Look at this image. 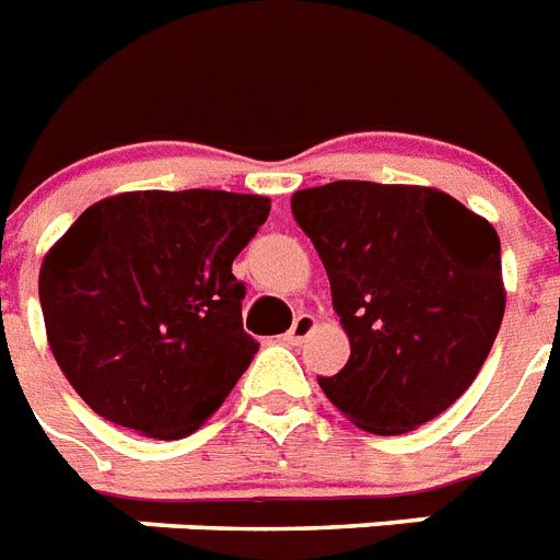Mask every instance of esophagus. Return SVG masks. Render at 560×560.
Returning <instances> with one entry per match:
<instances>
[{"mask_svg": "<svg viewBox=\"0 0 560 560\" xmlns=\"http://www.w3.org/2000/svg\"><path fill=\"white\" fill-rule=\"evenodd\" d=\"M314 326H317V320H314V314H303V312H300L298 317H294V323H291V329L285 331V343H289V346H300V343H303V340H306L308 335H312Z\"/></svg>", "mask_w": 560, "mask_h": 560, "instance_id": "1", "label": "esophagus"}]
</instances>
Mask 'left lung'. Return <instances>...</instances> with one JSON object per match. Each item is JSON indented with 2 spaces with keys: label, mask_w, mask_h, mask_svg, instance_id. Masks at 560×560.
<instances>
[{
  "label": "left lung",
  "mask_w": 560,
  "mask_h": 560,
  "mask_svg": "<svg viewBox=\"0 0 560 560\" xmlns=\"http://www.w3.org/2000/svg\"><path fill=\"white\" fill-rule=\"evenodd\" d=\"M320 254L349 363L317 377L374 435L446 412L478 377L506 306L498 231L450 194L337 179L291 197Z\"/></svg>",
  "instance_id": "1"
}]
</instances>
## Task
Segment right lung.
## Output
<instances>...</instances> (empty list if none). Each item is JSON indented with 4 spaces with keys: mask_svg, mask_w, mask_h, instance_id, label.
Listing matches in <instances>:
<instances>
[{
    "mask_svg": "<svg viewBox=\"0 0 560 560\" xmlns=\"http://www.w3.org/2000/svg\"><path fill=\"white\" fill-rule=\"evenodd\" d=\"M269 211L257 194L128 191L85 208L45 254L50 352L96 415L177 441L223 406L257 354L231 262Z\"/></svg>",
    "mask_w": 560,
    "mask_h": 560,
    "instance_id": "obj_1",
    "label": "right lung"
}]
</instances>
